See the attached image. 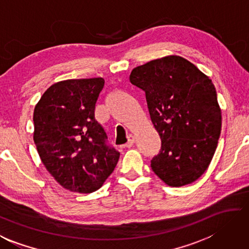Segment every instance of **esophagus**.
Listing matches in <instances>:
<instances>
[{
  "instance_id": "1",
  "label": "esophagus",
  "mask_w": 249,
  "mask_h": 249,
  "mask_svg": "<svg viewBox=\"0 0 249 249\" xmlns=\"http://www.w3.org/2000/svg\"><path fill=\"white\" fill-rule=\"evenodd\" d=\"M134 142H135V136H134V135H129L128 138H127V142L125 143V147L130 148L134 144Z\"/></svg>"
}]
</instances>
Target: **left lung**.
Segmentation results:
<instances>
[{"label": "left lung", "instance_id": "1", "mask_svg": "<svg viewBox=\"0 0 249 249\" xmlns=\"http://www.w3.org/2000/svg\"><path fill=\"white\" fill-rule=\"evenodd\" d=\"M161 149L151 169L169 186L192 184L205 173L221 133V109L211 79L184 57L170 55L135 67Z\"/></svg>", "mask_w": 249, "mask_h": 249}]
</instances>
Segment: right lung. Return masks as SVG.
Returning a JSON list of instances; mask_svg holds the SVG:
<instances>
[{
	"label": "right lung",
	"instance_id": "add662e5",
	"mask_svg": "<svg viewBox=\"0 0 249 249\" xmlns=\"http://www.w3.org/2000/svg\"><path fill=\"white\" fill-rule=\"evenodd\" d=\"M105 79L58 81L42 94L34 112V142L43 165L71 192L89 194L114 171L120 152L107 142L94 119Z\"/></svg>",
	"mask_w": 249,
	"mask_h": 249
}]
</instances>
